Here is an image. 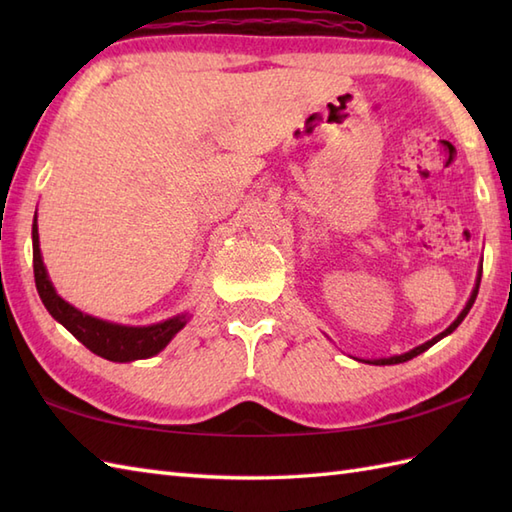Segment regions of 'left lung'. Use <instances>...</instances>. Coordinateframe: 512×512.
I'll use <instances>...</instances> for the list:
<instances>
[{"label": "left lung", "instance_id": "obj_1", "mask_svg": "<svg viewBox=\"0 0 512 512\" xmlns=\"http://www.w3.org/2000/svg\"><path fill=\"white\" fill-rule=\"evenodd\" d=\"M480 279H482V266H480V273H477V281H475V288H473V292H471V297H469V301H466L464 310L458 314V319H455V321L449 325L447 330L440 332L438 336H433L431 341L422 343V345H418V347H413V350H409V352H405V354H396V356H389V358H356V361H363V363H367V365H398V363H407V361H411L413 356H418V354H422V352H427L431 345H436L440 339H444V336H449V334H451L455 328H458V325L464 321L466 314H469V310L473 308L475 297H477V290H480Z\"/></svg>", "mask_w": 512, "mask_h": 512}]
</instances>
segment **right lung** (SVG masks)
<instances>
[{"label": "right lung", "mask_w": 512, "mask_h": 512, "mask_svg": "<svg viewBox=\"0 0 512 512\" xmlns=\"http://www.w3.org/2000/svg\"><path fill=\"white\" fill-rule=\"evenodd\" d=\"M32 266H35V284L43 301V306L52 314L54 321H59L65 330L76 336L90 352L96 356L107 358L114 363L140 361V358H151L165 350L169 341L176 336L189 321V314H176L167 321L154 325H123L103 321L92 314H85L72 303L57 295L48 270L43 266L41 248H39V226L37 213L32 222Z\"/></svg>", "instance_id": "right-lung-1"}]
</instances>
